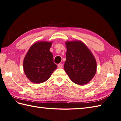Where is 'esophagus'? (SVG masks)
Listing matches in <instances>:
<instances>
[{
  "label": "esophagus",
  "instance_id": "1",
  "mask_svg": "<svg viewBox=\"0 0 121 121\" xmlns=\"http://www.w3.org/2000/svg\"><path fill=\"white\" fill-rule=\"evenodd\" d=\"M58 67L59 68H60V69L62 68V67H63V65H62V63H59V64H58Z\"/></svg>",
  "mask_w": 121,
  "mask_h": 121
}]
</instances>
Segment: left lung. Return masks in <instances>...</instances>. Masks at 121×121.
Here are the masks:
<instances>
[{"mask_svg":"<svg viewBox=\"0 0 121 121\" xmlns=\"http://www.w3.org/2000/svg\"><path fill=\"white\" fill-rule=\"evenodd\" d=\"M64 68L71 80L78 85L88 83L96 72L95 57L87 46L80 41L67 42Z\"/></svg>","mask_w":121,"mask_h":121,"instance_id":"obj_1","label":"left lung"}]
</instances>
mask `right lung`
<instances>
[{"label": "right lung", "mask_w": 121, "mask_h": 121, "mask_svg": "<svg viewBox=\"0 0 121 121\" xmlns=\"http://www.w3.org/2000/svg\"><path fill=\"white\" fill-rule=\"evenodd\" d=\"M51 42H40L31 46L25 56L23 69L27 78L33 83L39 84L49 78L57 68L49 51Z\"/></svg>", "instance_id": "obj_1"}]
</instances>
